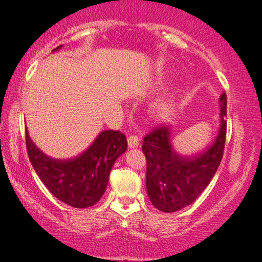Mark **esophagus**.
<instances>
[{"instance_id": "esophagus-1", "label": "esophagus", "mask_w": 262, "mask_h": 262, "mask_svg": "<svg viewBox=\"0 0 262 262\" xmlns=\"http://www.w3.org/2000/svg\"><path fill=\"white\" fill-rule=\"evenodd\" d=\"M138 145H139V139H138L137 137L132 135V137L128 138V146H129V149L138 148Z\"/></svg>"}]
</instances>
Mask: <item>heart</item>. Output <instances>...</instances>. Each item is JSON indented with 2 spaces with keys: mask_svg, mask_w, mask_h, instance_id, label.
<instances>
[{
  "mask_svg": "<svg viewBox=\"0 0 262 262\" xmlns=\"http://www.w3.org/2000/svg\"><path fill=\"white\" fill-rule=\"evenodd\" d=\"M173 106L170 101L162 100L156 104L154 110V118L156 121H166L172 116Z\"/></svg>",
  "mask_w": 262,
  "mask_h": 262,
  "instance_id": "heart-1",
  "label": "heart"
}]
</instances>
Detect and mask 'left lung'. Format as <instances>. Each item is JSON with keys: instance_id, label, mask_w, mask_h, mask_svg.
Instances as JSON below:
<instances>
[{"instance_id": "obj_1", "label": "left lung", "mask_w": 262, "mask_h": 262, "mask_svg": "<svg viewBox=\"0 0 262 262\" xmlns=\"http://www.w3.org/2000/svg\"><path fill=\"white\" fill-rule=\"evenodd\" d=\"M227 96L219 97V127L207 146L181 154L173 146V125H162L144 138L146 192L155 208L172 213L187 207L206 189L223 158L227 133Z\"/></svg>"}]
</instances>
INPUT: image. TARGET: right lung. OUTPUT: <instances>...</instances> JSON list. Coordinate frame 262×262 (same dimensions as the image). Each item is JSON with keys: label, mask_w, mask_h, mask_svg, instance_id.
<instances>
[{"label": "right lung", "mask_w": 262, "mask_h": 262, "mask_svg": "<svg viewBox=\"0 0 262 262\" xmlns=\"http://www.w3.org/2000/svg\"><path fill=\"white\" fill-rule=\"evenodd\" d=\"M26 141L32 166L45 187L74 208H87L101 200L114 162L127 150L125 135L118 130H102L89 148L70 159L44 154L33 143L28 130Z\"/></svg>", "instance_id": "right-lung-1"}]
</instances>
